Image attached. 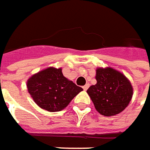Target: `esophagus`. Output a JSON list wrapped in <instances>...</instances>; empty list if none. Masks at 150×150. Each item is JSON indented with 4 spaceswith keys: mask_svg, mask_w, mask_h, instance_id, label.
Segmentation results:
<instances>
[{
    "mask_svg": "<svg viewBox=\"0 0 150 150\" xmlns=\"http://www.w3.org/2000/svg\"><path fill=\"white\" fill-rule=\"evenodd\" d=\"M88 87H89V84H86V85L83 86V89L86 91V90H87V89H88Z\"/></svg>",
    "mask_w": 150,
    "mask_h": 150,
    "instance_id": "1",
    "label": "esophagus"
}]
</instances>
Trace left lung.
<instances>
[{
  "label": "left lung",
  "mask_w": 150,
  "mask_h": 150,
  "mask_svg": "<svg viewBox=\"0 0 150 150\" xmlns=\"http://www.w3.org/2000/svg\"><path fill=\"white\" fill-rule=\"evenodd\" d=\"M97 84L91 86L86 93L95 109L105 116H112L125 110L131 101L133 89L127 78L112 68H98Z\"/></svg>",
  "instance_id": "obj_1"
}]
</instances>
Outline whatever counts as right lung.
<instances>
[{
	"mask_svg": "<svg viewBox=\"0 0 150 150\" xmlns=\"http://www.w3.org/2000/svg\"><path fill=\"white\" fill-rule=\"evenodd\" d=\"M27 88L35 103L50 112L64 110L83 90L64 77L61 68L52 67L32 75L27 81Z\"/></svg>",
	"mask_w": 150,
	"mask_h": 150,
	"instance_id": "add662e5",
	"label": "right lung"
}]
</instances>
